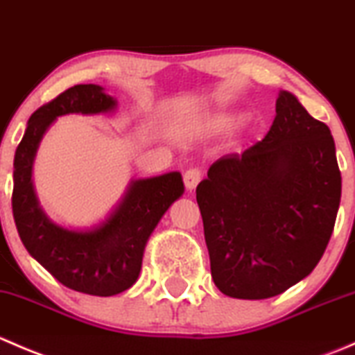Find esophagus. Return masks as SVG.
Wrapping results in <instances>:
<instances>
[{
  "label": "esophagus",
  "mask_w": 355,
  "mask_h": 355,
  "mask_svg": "<svg viewBox=\"0 0 355 355\" xmlns=\"http://www.w3.org/2000/svg\"><path fill=\"white\" fill-rule=\"evenodd\" d=\"M200 178H202V171H200L199 168H189V170L184 173L185 187H187L189 191H192V189L198 187Z\"/></svg>",
  "instance_id": "obj_1"
}]
</instances>
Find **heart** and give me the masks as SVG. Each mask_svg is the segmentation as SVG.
I'll use <instances>...</instances> for the list:
<instances>
[{"label":"heart","mask_w":355,"mask_h":355,"mask_svg":"<svg viewBox=\"0 0 355 355\" xmlns=\"http://www.w3.org/2000/svg\"><path fill=\"white\" fill-rule=\"evenodd\" d=\"M232 118L230 116H218L216 120H214V125H216V127H220V128H225V127H228V125H232Z\"/></svg>","instance_id":"obj_1"}]
</instances>
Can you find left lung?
I'll list each match as a JSON object with an SVG mask.
<instances>
[{"instance_id":"left-lung-1","label":"left lung","mask_w":355,"mask_h":355,"mask_svg":"<svg viewBox=\"0 0 355 355\" xmlns=\"http://www.w3.org/2000/svg\"><path fill=\"white\" fill-rule=\"evenodd\" d=\"M196 192L214 285L234 299L278 295L333 234L342 175L330 128L282 91L263 141L214 161Z\"/></svg>"}]
</instances>
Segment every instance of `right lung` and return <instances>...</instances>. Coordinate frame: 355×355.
Returning <instances> with one entry per match:
<instances>
[{
	"mask_svg": "<svg viewBox=\"0 0 355 355\" xmlns=\"http://www.w3.org/2000/svg\"><path fill=\"white\" fill-rule=\"evenodd\" d=\"M116 101L94 84L67 89L31 114L13 161L12 209L25 249L60 284L89 295L110 297L130 288L141 273L142 256L164 211L184 192L178 171L132 182L108 220L89 232L51 223L32 187V161L49 125L62 114L106 113Z\"/></svg>",
	"mask_w": 355,
	"mask_h": 355,
	"instance_id": "obj_1",
	"label": "right lung"
}]
</instances>
